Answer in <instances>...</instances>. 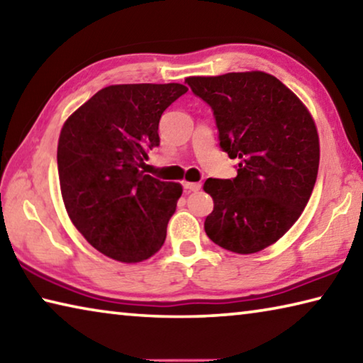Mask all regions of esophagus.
<instances>
[{
    "mask_svg": "<svg viewBox=\"0 0 363 363\" xmlns=\"http://www.w3.org/2000/svg\"><path fill=\"white\" fill-rule=\"evenodd\" d=\"M184 189L189 190V192H196V190L201 189L200 182H184Z\"/></svg>",
    "mask_w": 363,
    "mask_h": 363,
    "instance_id": "1",
    "label": "esophagus"
}]
</instances>
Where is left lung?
<instances>
[{
    "label": "left lung",
    "instance_id": "8db88e82",
    "mask_svg": "<svg viewBox=\"0 0 363 363\" xmlns=\"http://www.w3.org/2000/svg\"><path fill=\"white\" fill-rule=\"evenodd\" d=\"M211 107L220 149L238 158L232 179L205 181L214 208L205 232L224 250L251 255L296 223L315 186L320 147L304 104L264 72L186 78Z\"/></svg>",
    "mask_w": 363,
    "mask_h": 363
}]
</instances>
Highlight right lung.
I'll return each mask as SVG.
<instances>
[{
    "instance_id": "1",
    "label": "right lung",
    "mask_w": 363,
    "mask_h": 363,
    "mask_svg": "<svg viewBox=\"0 0 363 363\" xmlns=\"http://www.w3.org/2000/svg\"><path fill=\"white\" fill-rule=\"evenodd\" d=\"M186 93L179 83L107 86L60 131L57 169L67 213L112 259L140 262L164 243L182 187L140 167L160 144L163 112Z\"/></svg>"
}]
</instances>
